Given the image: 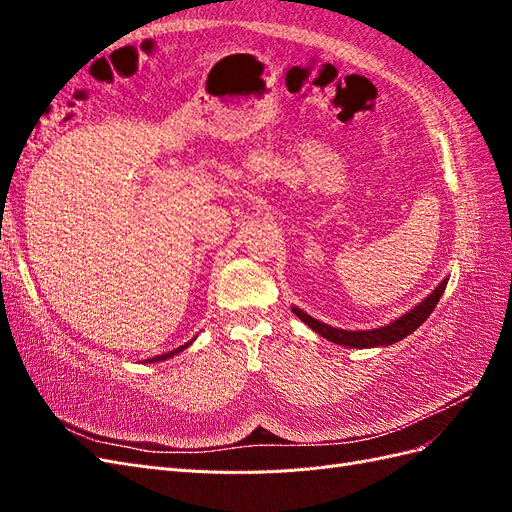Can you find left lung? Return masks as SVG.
Returning a JSON list of instances; mask_svg holds the SVG:
<instances>
[{
  "mask_svg": "<svg viewBox=\"0 0 512 512\" xmlns=\"http://www.w3.org/2000/svg\"><path fill=\"white\" fill-rule=\"evenodd\" d=\"M446 282L444 280L436 290H433L429 297L421 303L416 305L414 309H410L408 314L401 316L399 320L386 324V327H380V329H371V331H344V329H335V327H329V324H324L312 316H307L305 312H301L299 307H292V312L297 314L309 329L316 331L318 335H322L324 339H329V342L333 344H339V346H348V348H374V346H389V344H395L399 342V339H404L406 335H410L412 331H416L421 324L429 318V314L436 309L442 292L446 288Z\"/></svg>",
  "mask_w": 512,
  "mask_h": 512,
  "instance_id": "left-lung-1",
  "label": "left lung"
}]
</instances>
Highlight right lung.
Listing matches in <instances>:
<instances>
[{"label":"right lung","instance_id":"obj_1","mask_svg":"<svg viewBox=\"0 0 512 512\" xmlns=\"http://www.w3.org/2000/svg\"><path fill=\"white\" fill-rule=\"evenodd\" d=\"M192 342H188V344H183V346H179V348H175V350H170V352H164V354H160V356H151V359H147L149 363H156V361H164V359H168V356H175L177 352H181V350H185L188 348Z\"/></svg>","mask_w":512,"mask_h":512}]
</instances>
